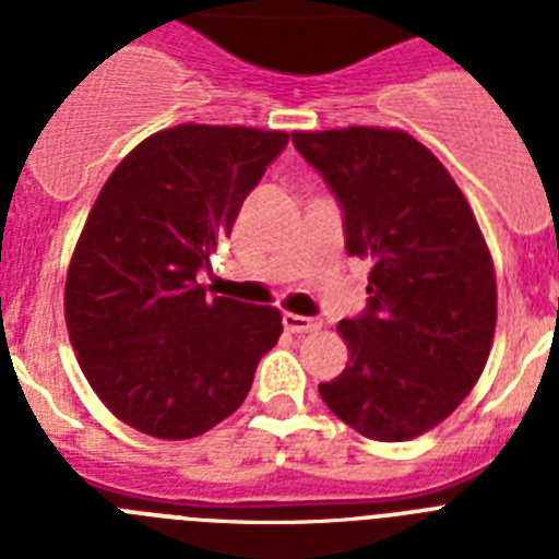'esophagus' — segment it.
Here are the masks:
<instances>
[{
	"instance_id": "esophagus-1",
	"label": "esophagus",
	"mask_w": 559,
	"mask_h": 559,
	"mask_svg": "<svg viewBox=\"0 0 559 559\" xmlns=\"http://www.w3.org/2000/svg\"><path fill=\"white\" fill-rule=\"evenodd\" d=\"M283 328L288 330V333H313V330L322 328V322L319 319H313V316H296V313H283Z\"/></svg>"
}]
</instances>
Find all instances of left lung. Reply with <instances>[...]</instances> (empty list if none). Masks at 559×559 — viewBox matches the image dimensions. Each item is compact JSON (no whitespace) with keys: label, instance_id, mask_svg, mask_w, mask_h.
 <instances>
[{"label":"left lung","instance_id":"1","mask_svg":"<svg viewBox=\"0 0 559 559\" xmlns=\"http://www.w3.org/2000/svg\"><path fill=\"white\" fill-rule=\"evenodd\" d=\"M341 206L344 246L369 260L367 308L341 319L347 369L319 394L349 428L403 442L476 386L496 333V271L451 173L403 131H294Z\"/></svg>","mask_w":559,"mask_h":559}]
</instances>
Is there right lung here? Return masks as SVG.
<instances>
[{
  "label": "right lung",
  "instance_id": "right-lung-1",
  "mask_svg": "<svg viewBox=\"0 0 559 559\" xmlns=\"http://www.w3.org/2000/svg\"><path fill=\"white\" fill-rule=\"evenodd\" d=\"M285 131L176 126L133 147L88 212L67 276L83 374L122 423L190 439L240 408L283 313L195 283Z\"/></svg>",
  "mask_w": 559,
  "mask_h": 559
}]
</instances>
